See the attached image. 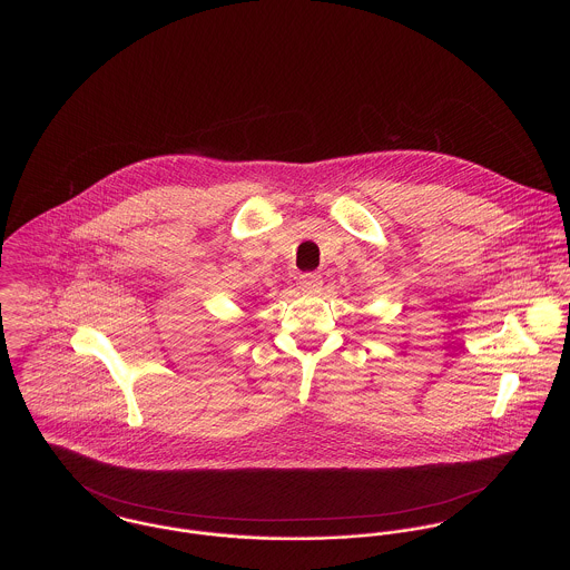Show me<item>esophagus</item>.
<instances>
[{"label":"esophagus","instance_id":"esophagus-1","mask_svg":"<svg viewBox=\"0 0 570 570\" xmlns=\"http://www.w3.org/2000/svg\"><path fill=\"white\" fill-rule=\"evenodd\" d=\"M322 287V274L317 272H307L301 276V289L303 292H320Z\"/></svg>","mask_w":570,"mask_h":570}]
</instances>
